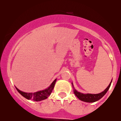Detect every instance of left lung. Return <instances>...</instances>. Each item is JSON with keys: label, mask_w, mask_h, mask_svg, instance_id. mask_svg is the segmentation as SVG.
Returning a JSON list of instances; mask_svg holds the SVG:
<instances>
[{"label": "left lung", "mask_w": 121, "mask_h": 121, "mask_svg": "<svg viewBox=\"0 0 121 121\" xmlns=\"http://www.w3.org/2000/svg\"><path fill=\"white\" fill-rule=\"evenodd\" d=\"M112 80L110 82L108 86L106 87V89L105 91H102V92L98 94H90V93H87V94H84L82 93L79 92L77 91H76L75 89V88L74 87V86H73V83L72 82V87L73 88V91H74V93L76 96L79 99L82 101H84V102H96V101H98L99 99H100L101 98H102L105 94L106 93L107 91H108V90H109V87H110L111 84H112Z\"/></svg>", "instance_id": "8db88e82"}]
</instances>
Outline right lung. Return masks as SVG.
Returning a JSON list of instances; mask_svg holds the SVG:
<instances>
[{"label":"right lung","instance_id":"1","mask_svg":"<svg viewBox=\"0 0 121 121\" xmlns=\"http://www.w3.org/2000/svg\"><path fill=\"white\" fill-rule=\"evenodd\" d=\"M57 79H55L52 83L50 85V86L48 87H47L45 89L43 90V91H36L35 93H26L24 92L20 91L19 89L15 86L16 90H17L18 92L20 93L22 96L27 98V99H30V100H33L34 101H40L44 100V99H47L48 97L49 96L50 94H51L52 91L54 87H55V84H56Z\"/></svg>","mask_w":121,"mask_h":121}]
</instances>
